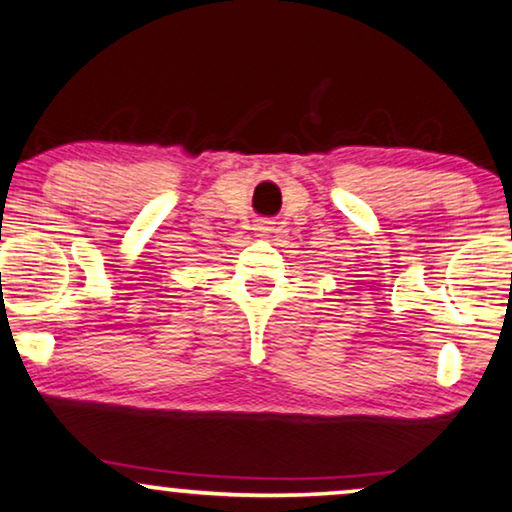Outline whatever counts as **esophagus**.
I'll return each instance as SVG.
<instances>
[{"label":"esophagus","mask_w":512,"mask_h":512,"mask_svg":"<svg viewBox=\"0 0 512 512\" xmlns=\"http://www.w3.org/2000/svg\"><path fill=\"white\" fill-rule=\"evenodd\" d=\"M255 231H257V236H269L271 231H274V222H267V219H257Z\"/></svg>","instance_id":"obj_1"}]
</instances>
